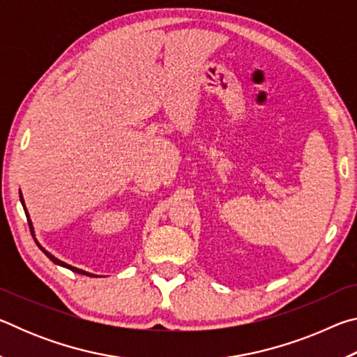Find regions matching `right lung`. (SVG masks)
Segmentation results:
<instances>
[{
    "label": "right lung",
    "mask_w": 357,
    "mask_h": 357,
    "mask_svg": "<svg viewBox=\"0 0 357 357\" xmlns=\"http://www.w3.org/2000/svg\"><path fill=\"white\" fill-rule=\"evenodd\" d=\"M20 202H22V206H23V209H25V214H26V219H28V225H29V229H31V234H33V238H34V241H36V244H38V247L39 249L45 253V255L52 259L53 263L55 264H58V266H63V268H68V269H70V271H74V273H77V274H83V275H89V277H98V275H94V274H91V273H86V271H83V269H78V268H74V266H70V264H68V263H64V261H61V259H58L56 257H53L50 252H47L44 247H42L39 243H38V239H36V234H34V227H33V222H31V219H29V214H28V211H26V206H25V200H23V197H22V193H20Z\"/></svg>",
    "instance_id": "add662e5"
}]
</instances>
